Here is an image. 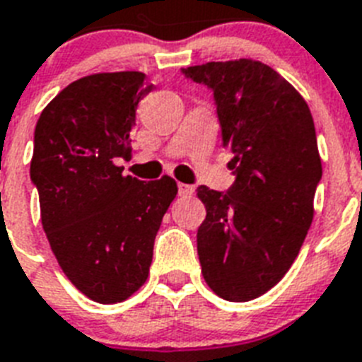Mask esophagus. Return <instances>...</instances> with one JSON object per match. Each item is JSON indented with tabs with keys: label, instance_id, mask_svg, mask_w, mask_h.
I'll return each mask as SVG.
<instances>
[{
	"label": "esophagus",
	"instance_id": "1",
	"mask_svg": "<svg viewBox=\"0 0 362 362\" xmlns=\"http://www.w3.org/2000/svg\"><path fill=\"white\" fill-rule=\"evenodd\" d=\"M177 190H179V196H190L194 192V187L187 183H179L177 185Z\"/></svg>",
	"mask_w": 362,
	"mask_h": 362
}]
</instances>
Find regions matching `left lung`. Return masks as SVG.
<instances>
[{"mask_svg": "<svg viewBox=\"0 0 362 362\" xmlns=\"http://www.w3.org/2000/svg\"><path fill=\"white\" fill-rule=\"evenodd\" d=\"M214 92L235 183L202 185L207 216L198 229L203 279L228 301L255 300L281 281L315 216L322 160L315 122L300 92L252 59L181 70Z\"/></svg>", "mask_w": 362, "mask_h": 362, "instance_id": "left-lung-1", "label": "left lung"}]
</instances>
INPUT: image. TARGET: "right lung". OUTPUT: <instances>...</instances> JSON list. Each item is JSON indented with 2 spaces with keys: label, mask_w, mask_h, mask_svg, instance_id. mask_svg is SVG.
I'll use <instances>...</instances> for the list:
<instances>
[{
  "label": "right lung",
  "mask_w": 362,
  "mask_h": 362,
  "mask_svg": "<svg viewBox=\"0 0 362 362\" xmlns=\"http://www.w3.org/2000/svg\"><path fill=\"white\" fill-rule=\"evenodd\" d=\"M151 90L142 71L81 77L35 127L31 181L42 228L71 285L98 303L124 301L144 285L155 235L177 194L168 175L139 181L115 163L131 153L136 105Z\"/></svg>",
  "instance_id": "1"
}]
</instances>
